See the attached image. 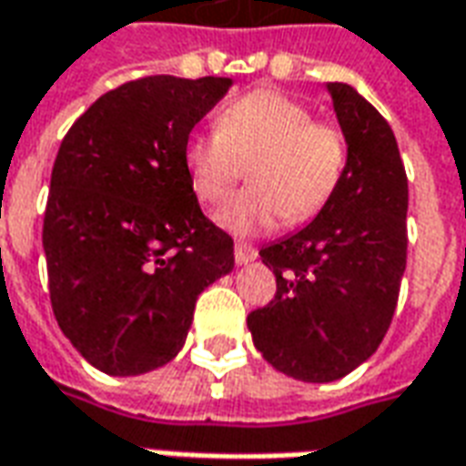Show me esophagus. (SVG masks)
Instances as JSON below:
<instances>
[{
  "mask_svg": "<svg viewBox=\"0 0 466 466\" xmlns=\"http://www.w3.org/2000/svg\"><path fill=\"white\" fill-rule=\"evenodd\" d=\"M257 259V249H254L252 244H244V242H237L234 244V262L239 264H249Z\"/></svg>",
  "mask_w": 466,
  "mask_h": 466,
  "instance_id": "1",
  "label": "esophagus"
}]
</instances>
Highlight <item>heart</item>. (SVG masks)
Returning <instances> with one entry per match:
<instances>
[{
  "label": "heart",
  "instance_id": "obj_1",
  "mask_svg": "<svg viewBox=\"0 0 466 466\" xmlns=\"http://www.w3.org/2000/svg\"><path fill=\"white\" fill-rule=\"evenodd\" d=\"M184 167L194 194L219 204L249 174V189L224 204L217 219L234 234H259L282 217L302 224L322 212L347 169L339 127L314 122L309 106L277 89H257L217 115V132L192 134Z\"/></svg>",
  "mask_w": 466,
  "mask_h": 466
}]
</instances>
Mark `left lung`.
I'll use <instances>...</instances> for the list:
<instances>
[{"instance_id":"1","label":"left lung","mask_w":466,"mask_h":466,"mask_svg":"<svg viewBox=\"0 0 466 466\" xmlns=\"http://www.w3.org/2000/svg\"><path fill=\"white\" fill-rule=\"evenodd\" d=\"M347 139L337 192L299 232L262 247L277 294L247 317L274 370L334 381L377 351L407 267V174L387 119L342 82L327 85Z\"/></svg>"}]
</instances>
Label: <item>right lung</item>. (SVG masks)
<instances>
[{
  "mask_svg": "<svg viewBox=\"0 0 466 466\" xmlns=\"http://www.w3.org/2000/svg\"><path fill=\"white\" fill-rule=\"evenodd\" d=\"M227 76H142L62 139L42 244L56 324L92 367L134 377L177 357L197 297L232 272V237L199 209L184 144Z\"/></svg>",
  "mask_w": 466,
  "mask_h": 466,
  "instance_id": "1",
  "label": "right lung"
}]
</instances>
